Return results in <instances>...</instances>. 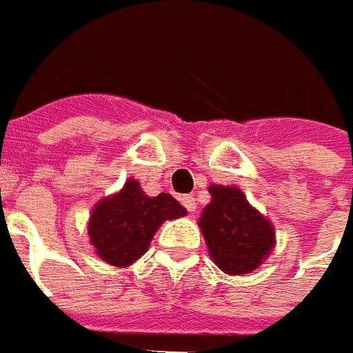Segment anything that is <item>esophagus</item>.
<instances>
[{
    "mask_svg": "<svg viewBox=\"0 0 353 353\" xmlns=\"http://www.w3.org/2000/svg\"><path fill=\"white\" fill-rule=\"evenodd\" d=\"M181 203H183V207L188 209L189 213H195V209H197V199H195L193 195H185V197H181Z\"/></svg>",
    "mask_w": 353,
    "mask_h": 353,
    "instance_id": "esophagus-1",
    "label": "esophagus"
}]
</instances>
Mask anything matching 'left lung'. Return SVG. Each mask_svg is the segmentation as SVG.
Masks as SVG:
<instances>
[{"label":"left lung","instance_id":"obj_1","mask_svg":"<svg viewBox=\"0 0 353 353\" xmlns=\"http://www.w3.org/2000/svg\"><path fill=\"white\" fill-rule=\"evenodd\" d=\"M209 193L199 226L211 258L225 274L254 272L275 248L274 226L234 185H211Z\"/></svg>","mask_w":353,"mask_h":353}]
</instances>
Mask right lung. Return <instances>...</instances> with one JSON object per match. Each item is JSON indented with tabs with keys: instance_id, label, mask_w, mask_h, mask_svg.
<instances>
[{
	"instance_id": "1",
	"label": "right lung",
	"mask_w": 353,
	"mask_h": 353,
	"mask_svg": "<svg viewBox=\"0 0 353 353\" xmlns=\"http://www.w3.org/2000/svg\"><path fill=\"white\" fill-rule=\"evenodd\" d=\"M188 211L170 193L148 197L137 179L93 207L88 234L95 254L107 263L127 268L148 250L158 226Z\"/></svg>"
}]
</instances>
